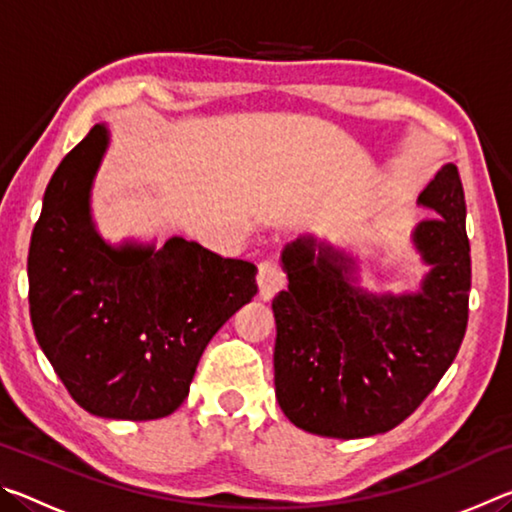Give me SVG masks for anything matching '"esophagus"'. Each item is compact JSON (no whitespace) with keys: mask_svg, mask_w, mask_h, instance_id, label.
Returning a JSON list of instances; mask_svg holds the SVG:
<instances>
[{"mask_svg":"<svg viewBox=\"0 0 512 512\" xmlns=\"http://www.w3.org/2000/svg\"><path fill=\"white\" fill-rule=\"evenodd\" d=\"M257 284H259V296L264 300H271L275 291L284 287V271L282 266L273 262V259H264L257 266Z\"/></svg>","mask_w":512,"mask_h":512,"instance_id":"1","label":"esophagus"}]
</instances>
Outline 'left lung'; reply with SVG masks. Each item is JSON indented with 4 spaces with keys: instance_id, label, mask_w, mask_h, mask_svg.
<instances>
[{
    "instance_id": "left-lung-1",
    "label": "left lung",
    "mask_w": 512,
    "mask_h": 512,
    "mask_svg": "<svg viewBox=\"0 0 512 512\" xmlns=\"http://www.w3.org/2000/svg\"><path fill=\"white\" fill-rule=\"evenodd\" d=\"M429 219L415 246L431 273L413 296L350 287L352 259L298 239L284 248L289 289L273 298L275 395L309 433L366 438L391 431L424 402L461 348L470 311V239L456 164L424 187Z\"/></svg>"
}]
</instances>
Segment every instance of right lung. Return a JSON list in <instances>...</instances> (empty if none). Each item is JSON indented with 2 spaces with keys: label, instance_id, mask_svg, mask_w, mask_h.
<instances>
[{
  "label": "right lung",
  "instance_id": "obj_1",
  "mask_svg": "<svg viewBox=\"0 0 512 512\" xmlns=\"http://www.w3.org/2000/svg\"><path fill=\"white\" fill-rule=\"evenodd\" d=\"M106 151L94 126L51 176L29 246L36 339L74 402L115 420H158L189 393L198 359L257 293V266L169 239L110 248L88 192Z\"/></svg>",
  "mask_w": 512,
  "mask_h": 512
}]
</instances>
